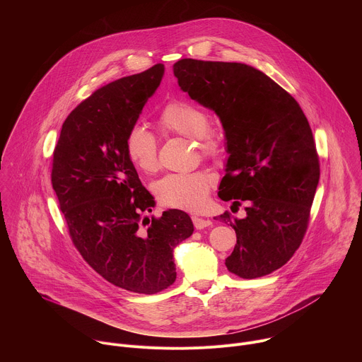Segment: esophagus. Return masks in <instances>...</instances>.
<instances>
[{
	"label": "esophagus",
	"mask_w": 362,
	"mask_h": 362,
	"mask_svg": "<svg viewBox=\"0 0 362 362\" xmlns=\"http://www.w3.org/2000/svg\"><path fill=\"white\" fill-rule=\"evenodd\" d=\"M193 224H194L196 230H203L206 227H210L213 223L210 220H207V218H202L199 216H193Z\"/></svg>",
	"instance_id": "esophagus-1"
}]
</instances>
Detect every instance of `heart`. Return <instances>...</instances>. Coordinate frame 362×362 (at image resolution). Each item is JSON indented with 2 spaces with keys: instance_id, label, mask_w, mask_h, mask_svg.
<instances>
[{
  "instance_id": "b5f03b06",
  "label": "heart",
  "mask_w": 362,
  "mask_h": 362,
  "mask_svg": "<svg viewBox=\"0 0 362 362\" xmlns=\"http://www.w3.org/2000/svg\"><path fill=\"white\" fill-rule=\"evenodd\" d=\"M158 125L163 132L196 138L206 155H216L221 148L218 132L209 127L207 112L187 100L168 103L159 114ZM125 152L132 165L145 173H152L159 166L156 136L145 127L129 128L125 136ZM211 185L213 176L207 172L170 173L159 179L153 190L163 206L199 210L206 204Z\"/></svg>"
}]
</instances>
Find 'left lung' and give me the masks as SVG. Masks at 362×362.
I'll use <instances>...</instances> for the list:
<instances>
[{"mask_svg":"<svg viewBox=\"0 0 362 362\" xmlns=\"http://www.w3.org/2000/svg\"><path fill=\"white\" fill-rule=\"evenodd\" d=\"M179 87L213 110L227 141L218 197L247 203L230 224L237 244L230 272L255 279L284 267L302 244L320 179L312 128L298 101L261 70L245 63L182 59L173 64Z\"/></svg>","mask_w":362,"mask_h":362,"instance_id":"left-lung-1","label":"left lung"}]
</instances>
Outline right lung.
I'll use <instances>...</instances> for the list:
<instances>
[{"instance_id": "1", "label": "right lung", "mask_w": 362, "mask_h": 362, "mask_svg": "<svg viewBox=\"0 0 362 362\" xmlns=\"http://www.w3.org/2000/svg\"><path fill=\"white\" fill-rule=\"evenodd\" d=\"M163 71L155 64L81 101L62 125L52 165V186L77 251L110 284L144 295L175 282L173 250L194 230L182 210L145 216L155 200L125 152L127 132Z\"/></svg>"}]
</instances>
